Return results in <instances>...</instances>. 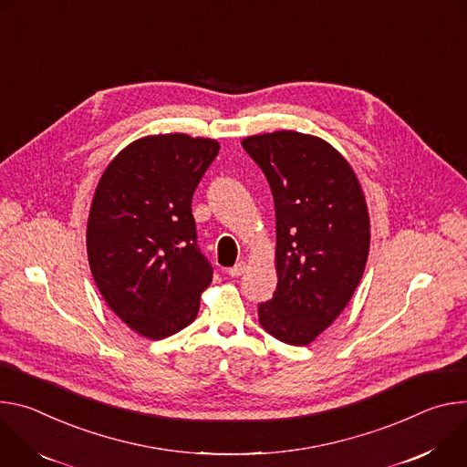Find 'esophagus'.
Returning <instances> with one entry per match:
<instances>
[{
    "instance_id": "esophagus-1",
    "label": "esophagus",
    "mask_w": 467,
    "mask_h": 467,
    "mask_svg": "<svg viewBox=\"0 0 467 467\" xmlns=\"http://www.w3.org/2000/svg\"><path fill=\"white\" fill-rule=\"evenodd\" d=\"M246 269H248V265H246L244 262H239V264H235L232 269H228V275H230V276H234V278H237V276L244 275V273H246Z\"/></svg>"
}]
</instances>
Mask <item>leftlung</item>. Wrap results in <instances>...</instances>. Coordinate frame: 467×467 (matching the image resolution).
Masks as SVG:
<instances>
[{
    "instance_id": "8db88e82",
    "label": "left lung",
    "mask_w": 467,
    "mask_h": 467,
    "mask_svg": "<svg viewBox=\"0 0 467 467\" xmlns=\"http://www.w3.org/2000/svg\"><path fill=\"white\" fill-rule=\"evenodd\" d=\"M241 144L264 171L276 212L278 285L257 317L273 337L302 347L337 319L364 275L368 203L352 167L319 137L284 130Z\"/></svg>"
}]
</instances>
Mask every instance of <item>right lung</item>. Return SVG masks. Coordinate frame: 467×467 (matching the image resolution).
Wrapping results in <instances>:
<instances>
[{"instance_id": "right-lung-1", "label": "right lung", "mask_w": 467, "mask_h": 467, "mask_svg": "<svg viewBox=\"0 0 467 467\" xmlns=\"http://www.w3.org/2000/svg\"><path fill=\"white\" fill-rule=\"evenodd\" d=\"M217 153L213 139L150 135L126 146L98 182L87 224L90 273L108 306L144 337L191 325L212 284L191 202Z\"/></svg>"}]
</instances>
